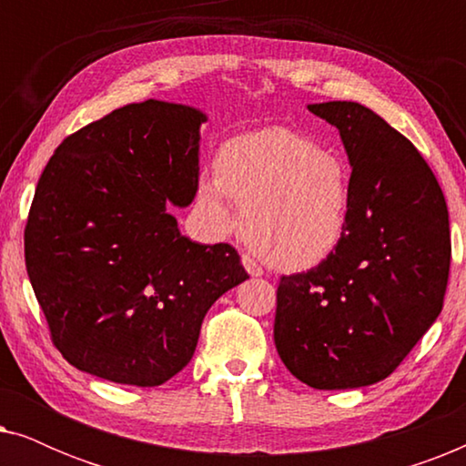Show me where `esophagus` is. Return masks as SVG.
I'll return each instance as SVG.
<instances>
[{"instance_id": "obj_1", "label": "esophagus", "mask_w": 466, "mask_h": 466, "mask_svg": "<svg viewBox=\"0 0 466 466\" xmlns=\"http://www.w3.org/2000/svg\"><path fill=\"white\" fill-rule=\"evenodd\" d=\"M241 265H244V269L248 271V276H252V278H260L263 276V267H260L258 263H254V260L250 258V257H241Z\"/></svg>"}]
</instances>
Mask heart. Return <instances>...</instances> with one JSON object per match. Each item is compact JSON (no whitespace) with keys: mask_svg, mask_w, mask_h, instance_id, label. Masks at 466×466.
I'll return each instance as SVG.
<instances>
[{"mask_svg":"<svg viewBox=\"0 0 466 466\" xmlns=\"http://www.w3.org/2000/svg\"><path fill=\"white\" fill-rule=\"evenodd\" d=\"M258 258L279 271H305L333 257L348 233L354 176L348 158L284 127L227 139L214 177L197 184V208L214 233L238 227Z\"/></svg>","mask_w":466,"mask_h":466,"instance_id":"obj_1","label":"heart"}]
</instances>
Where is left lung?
Returning <instances> with one entry per match:
<instances>
[{
	"mask_svg": "<svg viewBox=\"0 0 466 466\" xmlns=\"http://www.w3.org/2000/svg\"><path fill=\"white\" fill-rule=\"evenodd\" d=\"M308 110L339 131L354 206L333 257L279 279L273 339L303 384L348 390L388 378L441 314L448 206L422 155L373 110L354 101Z\"/></svg>",
	"mask_w": 466,
	"mask_h": 466,
	"instance_id": "obj_1",
	"label": "left lung"
}]
</instances>
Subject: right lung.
<instances>
[{
	"label": "right lung",
	"instance_id": "obj_1",
	"mask_svg": "<svg viewBox=\"0 0 466 466\" xmlns=\"http://www.w3.org/2000/svg\"><path fill=\"white\" fill-rule=\"evenodd\" d=\"M206 120L174 101L123 106L63 139L42 171L25 260L55 346L80 371L165 384L216 299L248 279L235 248L184 238L167 209L195 199Z\"/></svg>",
	"mask_w": 466,
	"mask_h": 466
}]
</instances>
